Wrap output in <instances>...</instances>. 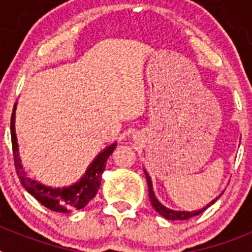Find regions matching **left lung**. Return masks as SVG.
<instances>
[{
	"instance_id": "obj_1",
	"label": "left lung",
	"mask_w": 252,
	"mask_h": 252,
	"mask_svg": "<svg viewBox=\"0 0 252 252\" xmlns=\"http://www.w3.org/2000/svg\"><path fill=\"white\" fill-rule=\"evenodd\" d=\"M144 173H145V177H146V182H148V187H149V198H150V202H151V206L155 208V211H157L158 213H159L160 216H162L164 218H166V220H170V221H184V220H189V218L194 217V216H198L201 215L203 211H206L208 207L212 206L213 203H215L216 201H217L218 198L221 197L222 193L218 197H216L213 201L209 202L208 204H207L206 207H203V208L198 209V211H192V212H189V211H174V209H170L168 208V207H165L164 204H161L159 202V199H158L157 197H155V193H154V189H153V183H151V178L150 175L148 174V171L144 169Z\"/></svg>"
}]
</instances>
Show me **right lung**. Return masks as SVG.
<instances>
[{
    "label": "right lung",
    "mask_w": 252,
    "mask_h": 252,
    "mask_svg": "<svg viewBox=\"0 0 252 252\" xmlns=\"http://www.w3.org/2000/svg\"><path fill=\"white\" fill-rule=\"evenodd\" d=\"M15 115H16V103L13 106V112L11 116V141H12L15 168H16L17 175H19V179L24 188L43 206L54 212L69 213L75 209L84 208L98 192L102 180V173L106 168L107 159L115 150L116 142L103 149L94 158V160L87 168L83 177H81V179L75 182L74 184L63 187V188H51V187L39 183L37 180L26 177V173L22 170L16 130H15Z\"/></svg>",
    "instance_id": "add662e5"
}]
</instances>
